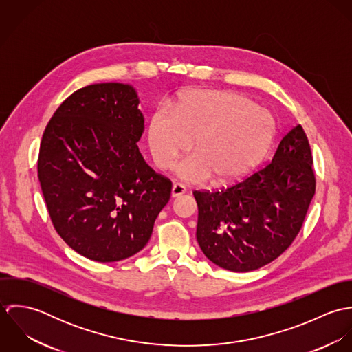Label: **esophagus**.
<instances>
[{
    "label": "esophagus",
    "mask_w": 352,
    "mask_h": 352,
    "mask_svg": "<svg viewBox=\"0 0 352 352\" xmlns=\"http://www.w3.org/2000/svg\"><path fill=\"white\" fill-rule=\"evenodd\" d=\"M184 192H186L184 184H182V183H175V184L172 186V197H173V198L180 197V195H183Z\"/></svg>",
    "instance_id": "esophagus-1"
}]
</instances>
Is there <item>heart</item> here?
Listing matches in <instances>:
<instances>
[{
	"mask_svg": "<svg viewBox=\"0 0 352 352\" xmlns=\"http://www.w3.org/2000/svg\"><path fill=\"white\" fill-rule=\"evenodd\" d=\"M274 137L272 118L248 98L223 91H191L173 109L158 105L148 123V144L158 168L172 166L176 157L191 148L177 175L188 182H204L211 175L219 183L234 182L263 160Z\"/></svg>",
	"mask_w": 352,
	"mask_h": 352,
	"instance_id": "b5f03b06",
	"label": "heart"
}]
</instances>
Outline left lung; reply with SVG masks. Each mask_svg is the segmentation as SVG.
Returning a JSON list of instances; mask_svg holds the SVG:
<instances>
[{
    "label": "left lung",
    "mask_w": 352,
    "mask_h": 352,
    "mask_svg": "<svg viewBox=\"0 0 352 352\" xmlns=\"http://www.w3.org/2000/svg\"><path fill=\"white\" fill-rule=\"evenodd\" d=\"M316 192L313 155L301 124L280 140L271 161L215 191H194L197 240L208 260L234 272L257 270L286 251Z\"/></svg>",
    "instance_id": "1"
}]
</instances>
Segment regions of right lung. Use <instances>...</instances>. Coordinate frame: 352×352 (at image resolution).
I'll return each instance as SVG.
<instances>
[{
    "mask_svg": "<svg viewBox=\"0 0 352 352\" xmlns=\"http://www.w3.org/2000/svg\"><path fill=\"white\" fill-rule=\"evenodd\" d=\"M133 87L94 84L72 94L43 133L38 177L62 240L91 260L127 258L149 241L172 182L145 162L144 116Z\"/></svg>",
    "mask_w": 352,
    "mask_h": 352,
    "instance_id": "1",
    "label": "right lung"
}]
</instances>
